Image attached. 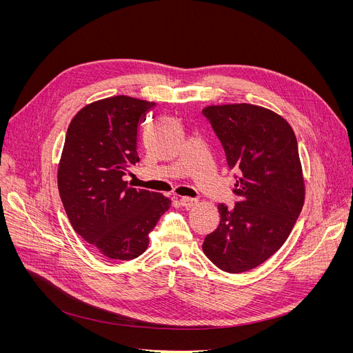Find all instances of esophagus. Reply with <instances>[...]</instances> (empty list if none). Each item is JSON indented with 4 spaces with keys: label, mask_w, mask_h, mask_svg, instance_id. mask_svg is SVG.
<instances>
[{
    "label": "esophagus",
    "mask_w": 353,
    "mask_h": 353,
    "mask_svg": "<svg viewBox=\"0 0 353 353\" xmlns=\"http://www.w3.org/2000/svg\"><path fill=\"white\" fill-rule=\"evenodd\" d=\"M180 205L183 208L186 209H190V208H194L197 205V200L196 199H192V197H181L180 199Z\"/></svg>",
    "instance_id": "1"
}]
</instances>
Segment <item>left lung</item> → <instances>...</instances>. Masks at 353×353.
<instances>
[{
	"instance_id": "left-lung-1",
	"label": "left lung",
	"mask_w": 353,
	"mask_h": 353,
	"mask_svg": "<svg viewBox=\"0 0 353 353\" xmlns=\"http://www.w3.org/2000/svg\"><path fill=\"white\" fill-rule=\"evenodd\" d=\"M237 170L233 209L219 205V228L203 252L221 270L242 273L282 248L305 203L299 148L290 124L274 111L248 103L203 108Z\"/></svg>"
}]
</instances>
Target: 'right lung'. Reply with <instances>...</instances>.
I'll return each mask as SVG.
<instances>
[{"instance_id": "add662e5", "label": "right lung", "mask_w": 353, "mask_h": 353, "mask_svg": "<svg viewBox=\"0 0 353 353\" xmlns=\"http://www.w3.org/2000/svg\"><path fill=\"white\" fill-rule=\"evenodd\" d=\"M154 101L114 96L84 105L72 117L57 170L59 192L72 229L99 253L132 261L172 200L124 180L139 161L137 133Z\"/></svg>"}]
</instances>
